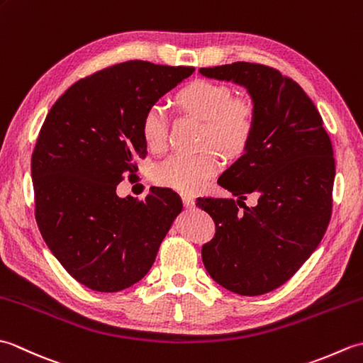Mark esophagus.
<instances>
[{"label":"esophagus","mask_w":363,"mask_h":363,"mask_svg":"<svg viewBox=\"0 0 363 363\" xmlns=\"http://www.w3.org/2000/svg\"><path fill=\"white\" fill-rule=\"evenodd\" d=\"M182 203H184V206L189 207V209L195 207V199H194V196H190V195H182Z\"/></svg>","instance_id":"34e87169"}]
</instances>
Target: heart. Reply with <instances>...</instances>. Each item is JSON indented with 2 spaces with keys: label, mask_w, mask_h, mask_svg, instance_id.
Segmentation results:
<instances>
[{
  "label": "heart",
  "mask_w": 363,
  "mask_h": 363,
  "mask_svg": "<svg viewBox=\"0 0 363 363\" xmlns=\"http://www.w3.org/2000/svg\"><path fill=\"white\" fill-rule=\"evenodd\" d=\"M184 112L204 121L203 143H212L228 156L242 152L256 126V109L248 98H234L233 90L218 82L196 79L184 86L174 96ZM167 117L160 106L145 111L140 121L143 142L151 151H162L167 143ZM218 168L215 151L173 154L156 169L160 186L181 194L201 190Z\"/></svg>",
  "instance_id": "heart-1"
}]
</instances>
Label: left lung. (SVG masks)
I'll return each mask as SVG.
<instances>
[{
  "instance_id": "left-lung-1",
  "label": "left lung",
  "mask_w": 363,
  "mask_h": 363,
  "mask_svg": "<svg viewBox=\"0 0 363 363\" xmlns=\"http://www.w3.org/2000/svg\"><path fill=\"white\" fill-rule=\"evenodd\" d=\"M248 91L256 126L218 184L235 199L198 198L217 233L201 250L207 273L229 291L257 296L281 287L317 250L330 220L335 160L321 115L298 84L272 67L199 68ZM259 195L254 208L242 199Z\"/></svg>"
}]
</instances>
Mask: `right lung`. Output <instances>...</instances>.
<instances>
[{"label": "right lung", "mask_w": 363, "mask_h": 363, "mask_svg": "<svg viewBox=\"0 0 363 363\" xmlns=\"http://www.w3.org/2000/svg\"><path fill=\"white\" fill-rule=\"evenodd\" d=\"M194 72L128 60L74 82L46 115L30 159L35 220L54 257L91 290L140 281L182 211L172 189L137 201L117 186L146 156L145 111Z\"/></svg>", "instance_id": "1"}]
</instances>
